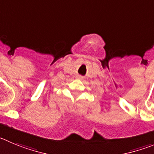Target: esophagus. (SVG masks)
Wrapping results in <instances>:
<instances>
[{
  "label": "esophagus",
  "instance_id": "1",
  "mask_svg": "<svg viewBox=\"0 0 154 154\" xmlns=\"http://www.w3.org/2000/svg\"><path fill=\"white\" fill-rule=\"evenodd\" d=\"M77 78L78 79V80H82V79L84 78V77H82L81 75H78V76H77Z\"/></svg>",
  "mask_w": 154,
  "mask_h": 154
}]
</instances>
